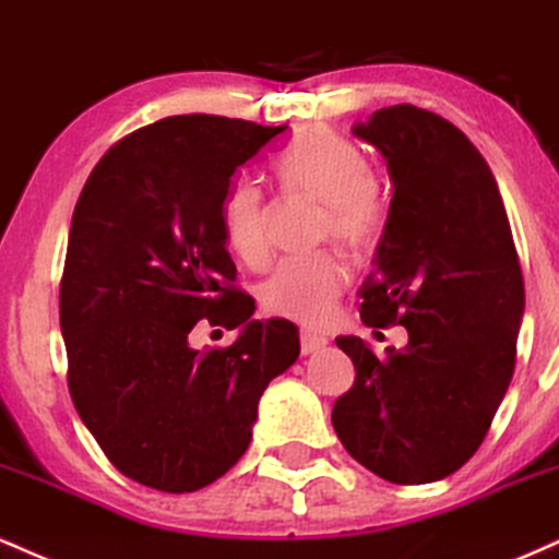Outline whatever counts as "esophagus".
<instances>
[{"instance_id": "1", "label": "esophagus", "mask_w": 559, "mask_h": 559, "mask_svg": "<svg viewBox=\"0 0 559 559\" xmlns=\"http://www.w3.org/2000/svg\"><path fill=\"white\" fill-rule=\"evenodd\" d=\"M326 343H330V340L321 337L317 332H306V330L300 332V353H304V356H311V353L321 350Z\"/></svg>"}]
</instances>
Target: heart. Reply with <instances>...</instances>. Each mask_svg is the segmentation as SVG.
Segmentation results:
<instances>
[{"mask_svg": "<svg viewBox=\"0 0 559 559\" xmlns=\"http://www.w3.org/2000/svg\"><path fill=\"white\" fill-rule=\"evenodd\" d=\"M277 175L285 188L326 203L324 233L345 246H366L382 225L384 206L369 156L343 135L300 138L282 154ZM222 229L229 251L246 264H261L266 259V201L259 186L238 182L229 190L222 206ZM345 282L347 269L332 253L287 259L261 287V304L277 317L321 324L332 317Z\"/></svg>", "mask_w": 559, "mask_h": 559, "instance_id": "b5f03b06", "label": "heart"}]
</instances>
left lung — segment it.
<instances>
[{
  "label": "left lung",
  "instance_id": "left-lung-1",
  "mask_svg": "<svg viewBox=\"0 0 559 559\" xmlns=\"http://www.w3.org/2000/svg\"><path fill=\"white\" fill-rule=\"evenodd\" d=\"M353 133L382 151L395 186L360 321L403 324L408 345L377 358L337 337L356 382L332 426L371 474L439 481L481 448L513 379L526 306L513 229L489 164L444 117L397 104Z\"/></svg>",
  "mask_w": 559,
  "mask_h": 559
}]
</instances>
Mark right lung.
<instances>
[{
    "instance_id": "obj_1",
    "label": "right lung",
    "mask_w": 559,
    "mask_h": 559,
    "mask_svg": "<svg viewBox=\"0 0 559 559\" xmlns=\"http://www.w3.org/2000/svg\"><path fill=\"white\" fill-rule=\"evenodd\" d=\"M285 130L164 117L117 141L75 203L59 282L68 386L109 463L143 487L182 495L225 476L266 384L300 353L293 321L251 319L222 229L233 177ZM195 323L241 337L193 352Z\"/></svg>"
}]
</instances>
